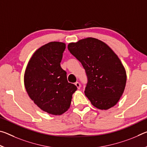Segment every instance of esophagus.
Listing matches in <instances>:
<instances>
[{
  "label": "esophagus",
  "instance_id": "1",
  "mask_svg": "<svg viewBox=\"0 0 147 147\" xmlns=\"http://www.w3.org/2000/svg\"><path fill=\"white\" fill-rule=\"evenodd\" d=\"M75 86L77 87V88H78V89H80L81 86H80V84L78 82H76L75 83Z\"/></svg>",
  "mask_w": 147,
  "mask_h": 147
}]
</instances>
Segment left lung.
Masks as SVG:
<instances>
[{
  "label": "left lung",
  "mask_w": 147,
  "mask_h": 147,
  "mask_svg": "<svg viewBox=\"0 0 147 147\" xmlns=\"http://www.w3.org/2000/svg\"><path fill=\"white\" fill-rule=\"evenodd\" d=\"M68 49L86 70L88 82L84 92L92 105L102 110L116 105L125 89L126 73L113 50L94 38L69 43Z\"/></svg>",
  "instance_id": "1"
}]
</instances>
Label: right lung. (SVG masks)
Segmentation results:
<instances>
[{
	"mask_svg": "<svg viewBox=\"0 0 147 147\" xmlns=\"http://www.w3.org/2000/svg\"><path fill=\"white\" fill-rule=\"evenodd\" d=\"M66 45L52 41L37 49L24 71V83L28 96L41 110L60 115L70 108L77 88L69 83L60 62Z\"/></svg>",
	"mask_w": 147,
	"mask_h": 147,
	"instance_id": "obj_1",
	"label": "right lung"
}]
</instances>
